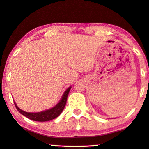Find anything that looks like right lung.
Instances as JSON below:
<instances>
[{
  "label": "right lung",
  "mask_w": 149,
  "mask_h": 149,
  "mask_svg": "<svg viewBox=\"0 0 149 149\" xmlns=\"http://www.w3.org/2000/svg\"><path fill=\"white\" fill-rule=\"evenodd\" d=\"M71 87H69L66 90V91L63 94L62 98L58 104L56 106H54V108L49 109L45 111H43V112H24V111L22 110L21 109H19L18 107L17 106V105L14 102V104L15 106V108H17V110L18 112L22 114L24 116H25L26 117L29 118V119L35 120V121H40V122H44V121H48V120H51L52 119H54L56 117H58L61 114V112H63V109H64L65 105H66L67 97H68L69 91H70Z\"/></svg>",
  "instance_id": "1"
}]
</instances>
